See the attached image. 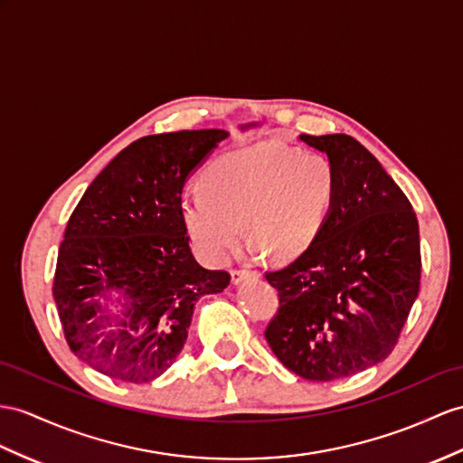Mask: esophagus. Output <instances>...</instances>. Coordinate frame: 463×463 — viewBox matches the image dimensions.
Masks as SVG:
<instances>
[{
  "label": "esophagus",
  "instance_id": "esophagus-1",
  "mask_svg": "<svg viewBox=\"0 0 463 463\" xmlns=\"http://www.w3.org/2000/svg\"><path fill=\"white\" fill-rule=\"evenodd\" d=\"M257 275L251 273V270H233L232 273V285L233 287H240L243 280H250V279H255Z\"/></svg>",
  "mask_w": 463,
  "mask_h": 463
}]
</instances>
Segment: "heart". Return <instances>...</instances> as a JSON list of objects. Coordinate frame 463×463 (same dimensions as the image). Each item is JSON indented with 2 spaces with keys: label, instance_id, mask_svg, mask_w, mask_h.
Masks as SVG:
<instances>
[{
  "label": "heart",
  "instance_id": "1",
  "mask_svg": "<svg viewBox=\"0 0 463 463\" xmlns=\"http://www.w3.org/2000/svg\"><path fill=\"white\" fill-rule=\"evenodd\" d=\"M335 194L328 156L273 143L253 145L213 161L202 188L180 200L184 228L198 253L223 265L243 240L275 261L298 257L318 238Z\"/></svg>",
  "mask_w": 463,
  "mask_h": 463
}]
</instances>
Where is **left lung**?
Segmentation results:
<instances>
[{
	"mask_svg": "<svg viewBox=\"0 0 463 463\" xmlns=\"http://www.w3.org/2000/svg\"><path fill=\"white\" fill-rule=\"evenodd\" d=\"M328 156L335 194L318 238L267 273L279 312L265 337L292 373L334 381L392 352L420 288L419 222L409 198L357 139L300 135Z\"/></svg>",
	"mask_w": 463,
	"mask_h": 463,
	"instance_id": "8db88e82",
	"label": "left lung"
}]
</instances>
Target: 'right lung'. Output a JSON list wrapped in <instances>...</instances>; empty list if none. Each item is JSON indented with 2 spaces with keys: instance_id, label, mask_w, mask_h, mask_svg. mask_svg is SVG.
Instances as JSON below:
<instances>
[{
  "instance_id": "1",
  "label": "right lung",
  "mask_w": 463,
  "mask_h": 463,
  "mask_svg": "<svg viewBox=\"0 0 463 463\" xmlns=\"http://www.w3.org/2000/svg\"><path fill=\"white\" fill-rule=\"evenodd\" d=\"M225 129L146 135L86 188L64 232L52 295L72 354L116 381L149 383L184 347L198 298L230 285L202 267L180 213L186 180Z\"/></svg>"
}]
</instances>
